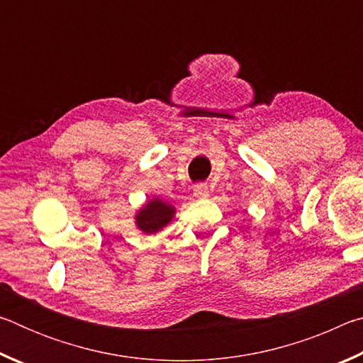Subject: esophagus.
<instances>
[{
  "mask_svg": "<svg viewBox=\"0 0 363 363\" xmlns=\"http://www.w3.org/2000/svg\"><path fill=\"white\" fill-rule=\"evenodd\" d=\"M208 194H210V190H208L206 184H196L194 187V195L196 199H205V196H208Z\"/></svg>",
  "mask_w": 363,
  "mask_h": 363,
  "instance_id": "obj_1",
  "label": "esophagus"
}]
</instances>
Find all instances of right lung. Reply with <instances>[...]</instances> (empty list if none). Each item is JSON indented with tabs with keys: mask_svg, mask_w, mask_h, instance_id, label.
Listing matches in <instances>:
<instances>
[{
	"mask_svg": "<svg viewBox=\"0 0 363 363\" xmlns=\"http://www.w3.org/2000/svg\"><path fill=\"white\" fill-rule=\"evenodd\" d=\"M174 214V208L160 200L147 203L138 214V225L145 233H155L167 225Z\"/></svg>",
	"mask_w": 363,
	"mask_h": 363,
	"instance_id": "right-lung-1",
	"label": "right lung"
}]
</instances>
